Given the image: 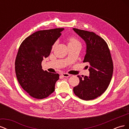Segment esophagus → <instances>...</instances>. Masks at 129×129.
I'll return each instance as SVG.
<instances>
[{"label": "esophagus", "mask_w": 129, "mask_h": 129, "mask_svg": "<svg viewBox=\"0 0 129 129\" xmlns=\"http://www.w3.org/2000/svg\"><path fill=\"white\" fill-rule=\"evenodd\" d=\"M62 76H63L64 77H68L70 76V74H67V73H62Z\"/></svg>", "instance_id": "esophagus-1"}]
</instances>
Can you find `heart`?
Wrapping results in <instances>:
<instances>
[{"instance_id":"obj_1","label":"heart","mask_w":129,"mask_h":129,"mask_svg":"<svg viewBox=\"0 0 129 129\" xmlns=\"http://www.w3.org/2000/svg\"><path fill=\"white\" fill-rule=\"evenodd\" d=\"M68 45H81L80 42L78 41L75 38L71 37L68 39Z\"/></svg>"}]
</instances>
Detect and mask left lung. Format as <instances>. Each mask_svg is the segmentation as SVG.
Segmentation results:
<instances>
[{
	"label": "left lung",
	"instance_id": "8db88e82",
	"mask_svg": "<svg viewBox=\"0 0 129 129\" xmlns=\"http://www.w3.org/2000/svg\"><path fill=\"white\" fill-rule=\"evenodd\" d=\"M73 30L86 44L83 62L89 63V76L82 78L78 75L80 82L73 91L82 100H93L104 93L110 83L114 66L110 50L103 39L95 33Z\"/></svg>",
	"mask_w": 129,
	"mask_h": 129
}]
</instances>
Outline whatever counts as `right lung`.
<instances>
[{"label": "right lung", "mask_w": 129, "mask_h": 129, "mask_svg": "<svg viewBox=\"0 0 129 129\" xmlns=\"http://www.w3.org/2000/svg\"><path fill=\"white\" fill-rule=\"evenodd\" d=\"M64 28L39 30L22 41L15 61V71L19 84L34 98L43 99L55 90L58 74L44 71L41 62L51 52L52 46Z\"/></svg>", "instance_id": "1"}]
</instances>
